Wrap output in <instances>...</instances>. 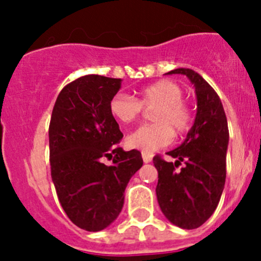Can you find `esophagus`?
<instances>
[{"label": "esophagus", "mask_w": 261, "mask_h": 261, "mask_svg": "<svg viewBox=\"0 0 261 261\" xmlns=\"http://www.w3.org/2000/svg\"><path fill=\"white\" fill-rule=\"evenodd\" d=\"M142 159H144L145 163H149L153 161V155H150V154H146V153H142Z\"/></svg>", "instance_id": "esophagus-1"}]
</instances>
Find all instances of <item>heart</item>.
Segmentation results:
<instances>
[{
    "label": "heart",
    "instance_id": "1",
    "mask_svg": "<svg viewBox=\"0 0 261 261\" xmlns=\"http://www.w3.org/2000/svg\"><path fill=\"white\" fill-rule=\"evenodd\" d=\"M110 114L121 124L137 120L142 107H156L153 112L154 125L140 126L125 138L129 149L151 154L172 141V132L183 135L192 125V112L183 100V89L170 80L156 81L142 87L137 99L116 94L110 100Z\"/></svg>",
    "mask_w": 261,
    "mask_h": 261
}]
</instances>
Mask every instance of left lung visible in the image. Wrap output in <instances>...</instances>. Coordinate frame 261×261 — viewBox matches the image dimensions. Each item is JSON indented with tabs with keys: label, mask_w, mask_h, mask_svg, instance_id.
<instances>
[{
	"label": "left lung",
	"mask_w": 261,
	"mask_h": 261,
	"mask_svg": "<svg viewBox=\"0 0 261 261\" xmlns=\"http://www.w3.org/2000/svg\"><path fill=\"white\" fill-rule=\"evenodd\" d=\"M166 74H183L195 87V123L180 146L168 151L175 163L154 156L158 171L155 192L159 208L172 225L197 229L216 211L225 188L229 128L220 96L192 69L179 68ZM185 162L177 172L174 168Z\"/></svg>",
	"instance_id": "1"
}]
</instances>
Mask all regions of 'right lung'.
Here are the masks:
<instances>
[{"instance_id": "1", "label": "right lung", "mask_w": 261, "mask_h": 261, "mask_svg": "<svg viewBox=\"0 0 261 261\" xmlns=\"http://www.w3.org/2000/svg\"><path fill=\"white\" fill-rule=\"evenodd\" d=\"M121 81L77 78L61 90L50 116L52 181L69 220L86 231H100L116 220L126 186L144 163L138 150L117 146L123 133L108 105ZM105 158L113 165H105Z\"/></svg>"}]
</instances>
